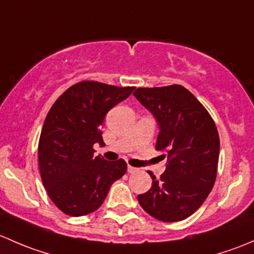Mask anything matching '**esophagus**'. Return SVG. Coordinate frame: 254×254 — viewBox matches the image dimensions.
Instances as JSON below:
<instances>
[{
	"label": "esophagus",
	"mask_w": 254,
	"mask_h": 254,
	"mask_svg": "<svg viewBox=\"0 0 254 254\" xmlns=\"http://www.w3.org/2000/svg\"><path fill=\"white\" fill-rule=\"evenodd\" d=\"M127 170H128V172H129V174H133V172H137V171H138L137 167L130 166V165H128V166H127Z\"/></svg>",
	"instance_id": "1"
}]
</instances>
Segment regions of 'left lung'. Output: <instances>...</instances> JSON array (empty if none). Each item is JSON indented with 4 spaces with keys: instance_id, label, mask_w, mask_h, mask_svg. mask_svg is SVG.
<instances>
[{
    "instance_id": "obj_1",
    "label": "left lung",
    "mask_w": 254,
    "mask_h": 254,
    "mask_svg": "<svg viewBox=\"0 0 254 254\" xmlns=\"http://www.w3.org/2000/svg\"><path fill=\"white\" fill-rule=\"evenodd\" d=\"M133 95L158 120L155 149L166 170L138 195L140 206L165 223L185 220L204 203L215 184L220 139L215 122L198 99L179 84L138 88Z\"/></svg>"
}]
</instances>
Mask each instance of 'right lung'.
Returning a JSON list of instances; mask_svg holds the SVG:
<instances>
[{
    "instance_id": "obj_1",
    "label": "right lung",
    "mask_w": 254,
    "mask_h": 254,
    "mask_svg": "<svg viewBox=\"0 0 254 254\" xmlns=\"http://www.w3.org/2000/svg\"><path fill=\"white\" fill-rule=\"evenodd\" d=\"M133 90L83 80L50 109L39 139V169L50 199L67 215L95 211L111 185L126 174L124 159L106 161L94 156L93 146L104 144L100 128L105 115Z\"/></svg>"
}]
</instances>
